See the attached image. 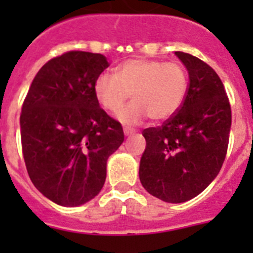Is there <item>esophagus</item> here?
I'll return each instance as SVG.
<instances>
[{
  "instance_id": "obj_1",
  "label": "esophagus",
  "mask_w": 253,
  "mask_h": 253,
  "mask_svg": "<svg viewBox=\"0 0 253 253\" xmlns=\"http://www.w3.org/2000/svg\"><path fill=\"white\" fill-rule=\"evenodd\" d=\"M123 132L126 136H130V135L135 134V130L134 128H130V127H123Z\"/></svg>"
}]
</instances>
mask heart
Wrapping results in <instances>:
<instances>
[{
  "mask_svg": "<svg viewBox=\"0 0 253 253\" xmlns=\"http://www.w3.org/2000/svg\"><path fill=\"white\" fill-rule=\"evenodd\" d=\"M188 73L177 61L130 59L115 69L103 72L94 80V95L99 105L118 113L129 94L134 102L118 114L127 125H136L148 115L163 122L176 114L188 94Z\"/></svg>",
  "mask_w": 253,
  "mask_h": 253,
  "instance_id": "heart-1",
  "label": "heart"
}]
</instances>
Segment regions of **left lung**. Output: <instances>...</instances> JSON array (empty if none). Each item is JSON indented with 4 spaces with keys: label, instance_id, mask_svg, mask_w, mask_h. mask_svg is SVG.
Returning <instances> with one entry per match:
<instances>
[{
    "label": "left lung",
    "instance_id": "8db88e82",
    "mask_svg": "<svg viewBox=\"0 0 253 253\" xmlns=\"http://www.w3.org/2000/svg\"><path fill=\"white\" fill-rule=\"evenodd\" d=\"M188 69V94L162 126L143 130L139 178L159 200L180 204L204 192L227 154L231 106L216 72L198 57L176 52Z\"/></svg>",
    "mask_w": 253,
    "mask_h": 253
}]
</instances>
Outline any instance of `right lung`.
I'll list each match as a JSON object with an SVG mask.
<instances>
[{"instance_id":"1","label":"right lung","mask_w":253,"mask_h":253,"mask_svg":"<svg viewBox=\"0 0 253 253\" xmlns=\"http://www.w3.org/2000/svg\"><path fill=\"white\" fill-rule=\"evenodd\" d=\"M109 65L103 55L85 51L53 57L39 69L22 105L27 173L61 206H79L101 192L107 159L125 140L121 123L94 95V80Z\"/></svg>"}]
</instances>
